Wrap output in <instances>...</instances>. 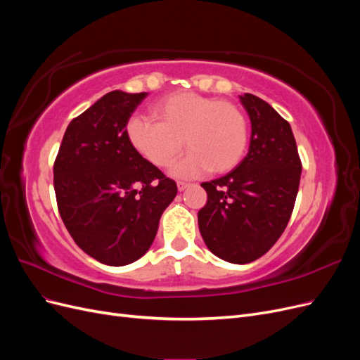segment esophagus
<instances>
[{
	"label": "esophagus",
	"mask_w": 360,
	"mask_h": 360,
	"mask_svg": "<svg viewBox=\"0 0 360 360\" xmlns=\"http://www.w3.org/2000/svg\"><path fill=\"white\" fill-rule=\"evenodd\" d=\"M186 188H189V183H186V181H179V183H177V189H179L180 192H183Z\"/></svg>",
	"instance_id": "34e87169"
}]
</instances>
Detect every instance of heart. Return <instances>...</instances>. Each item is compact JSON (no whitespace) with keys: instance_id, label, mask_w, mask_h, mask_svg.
Here are the masks:
<instances>
[{"instance_id":"obj_1","label":"heart","mask_w":360,"mask_h":360,"mask_svg":"<svg viewBox=\"0 0 360 360\" xmlns=\"http://www.w3.org/2000/svg\"><path fill=\"white\" fill-rule=\"evenodd\" d=\"M150 110L156 122L132 117L126 135L136 153L151 165L171 167L184 146L191 153L174 167L176 177H195L207 169L221 174L240 163L248 146V122L233 102L176 91L160 97Z\"/></svg>"}]
</instances>
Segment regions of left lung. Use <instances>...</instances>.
<instances>
[{"label":"left lung","mask_w":360,"mask_h":360,"mask_svg":"<svg viewBox=\"0 0 360 360\" xmlns=\"http://www.w3.org/2000/svg\"><path fill=\"white\" fill-rule=\"evenodd\" d=\"M238 97L252 129L249 151L226 176L201 183L207 204L198 212V226L216 257L246 264L263 257L284 233L302 162L287 120L254 94Z\"/></svg>","instance_id":"8db88e82"}]
</instances>
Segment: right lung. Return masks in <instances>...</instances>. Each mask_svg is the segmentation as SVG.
Masks as SVG:
<instances>
[{
    "mask_svg": "<svg viewBox=\"0 0 360 360\" xmlns=\"http://www.w3.org/2000/svg\"><path fill=\"white\" fill-rule=\"evenodd\" d=\"M147 93L111 91L73 118L53 163L61 219L85 254L126 266L153 243L177 184L130 146L126 126Z\"/></svg>",
    "mask_w": 360,
    "mask_h": 360,
    "instance_id": "obj_1",
    "label": "right lung"
}]
</instances>
